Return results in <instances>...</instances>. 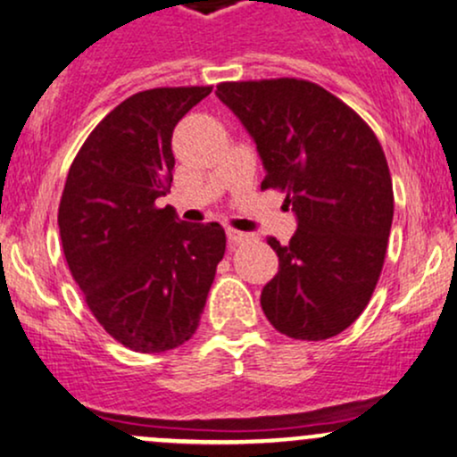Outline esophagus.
<instances>
[{"instance_id":"obj_1","label":"esophagus","mask_w":457,"mask_h":457,"mask_svg":"<svg viewBox=\"0 0 457 457\" xmlns=\"http://www.w3.org/2000/svg\"><path fill=\"white\" fill-rule=\"evenodd\" d=\"M227 237H228V244L230 246H237V244L246 242L250 237L248 233H244V230H235V228H227Z\"/></svg>"}]
</instances>
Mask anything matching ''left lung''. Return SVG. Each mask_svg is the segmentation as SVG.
I'll use <instances>...</instances> for the list:
<instances>
[{"mask_svg":"<svg viewBox=\"0 0 457 457\" xmlns=\"http://www.w3.org/2000/svg\"><path fill=\"white\" fill-rule=\"evenodd\" d=\"M215 96L253 137L266 179L296 215L262 309L294 340H327L357 320L384 266L395 195L375 132L336 96L296 78L222 82Z\"/></svg>","mask_w":457,"mask_h":457,"instance_id":"left-lung-1","label":"left lung"}]
</instances>
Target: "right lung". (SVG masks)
<instances>
[{
	"mask_svg": "<svg viewBox=\"0 0 457 457\" xmlns=\"http://www.w3.org/2000/svg\"><path fill=\"white\" fill-rule=\"evenodd\" d=\"M211 89L135 93L96 126L67 174V266L97 322L130 351H170L194 336L227 250L220 224L156 207L171 187V132Z\"/></svg>",
	"mask_w": 457,
	"mask_h": 457,
	"instance_id": "obj_1",
	"label": "right lung"
}]
</instances>
